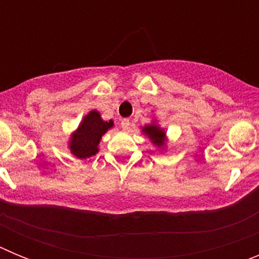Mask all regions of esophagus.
<instances>
[{
	"instance_id": "34e87169",
	"label": "esophagus",
	"mask_w": 259,
	"mask_h": 259,
	"mask_svg": "<svg viewBox=\"0 0 259 259\" xmlns=\"http://www.w3.org/2000/svg\"><path fill=\"white\" fill-rule=\"evenodd\" d=\"M130 125H131V122H130V119L128 118H123L122 120H120V127H122L123 130H128Z\"/></svg>"
}]
</instances>
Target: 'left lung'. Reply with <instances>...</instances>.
Returning <instances> with one entry per match:
<instances>
[{"mask_svg":"<svg viewBox=\"0 0 259 259\" xmlns=\"http://www.w3.org/2000/svg\"><path fill=\"white\" fill-rule=\"evenodd\" d=\"M144 132H145V134L149 136L150 140H152L154 144H157L158 146L163 145L164 132L162 131V130H159L157 125H154V124L146 125V127L144 128Z\"/></svg>","mask_w":259,"mask_h":259,"instance_id":"1","label":"left lung"}]
</instances>
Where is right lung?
<instances>
[{
    "instance_id": "obj_1",
    "label": "right lung",
    "mask_w": 259,
    "mask_h": 259,
    "mask_svg": "<svg viewBox=\"0 0 259 259\" xmlns=\"http://www.w3.org/2000/svg\"><path fill=\"white\" fill-rule=\"evenodd\" d=\"M114 125L113 120L104 122L100 113L93 110L79 125L77 131L72 135L70 143L71 152L77 158L92 157L97 153V145L101 140L102 135Z\"/></svg>"
}]
</instances>
